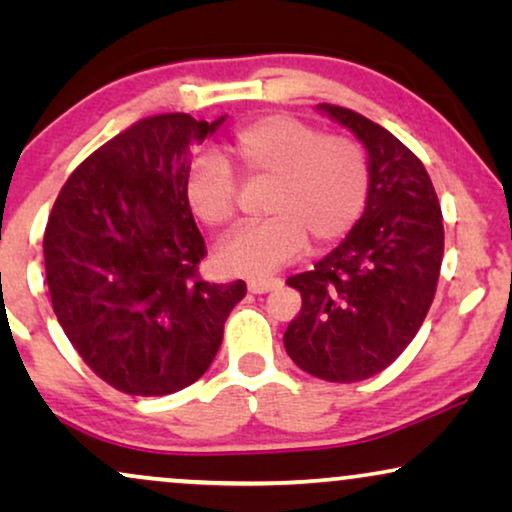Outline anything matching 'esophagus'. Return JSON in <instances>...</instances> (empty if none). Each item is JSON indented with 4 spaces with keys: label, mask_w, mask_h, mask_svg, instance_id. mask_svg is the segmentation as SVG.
<instances>
[{
    "label": "esophagus",
    "mask_w": 512,
    "mask_h": 512,
    "mask_svg": "<svg viewBox=\"0 0 512 512\" xmlns=\"http://www.w3.org/2000/svg\"><path fill=\"white\" fill-rule=\"evenodd\" d=\"M282 286V279L272 277V279H249L247 282V289L251 293H268L272 289H279Z\"/></svg>",
    "instance_id": "esophagus-1"
}]
</instances>
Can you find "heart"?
<instances>
[{
  "label": "heart",
  "instance_id": "b5f03b06",
  "mask_svg": "<svg viewBox=\"0 0 512 512\" xmlns=\"http://www.w3.org/2000/svg\"><path fill=\"white\" fill-rule=\"evenodd\" d=\"M230 153L244 177L268 181L263 212L270 216L240 228L216 251V265L228 275H270L305 249L307 237L314 249L331 247L366 209L368 158L354 139L321 135L296 116L268 114L233 132ZM237 193L226 160L202 156L188 170V207L207 226L233 221Z\"/></svg>",
  "mask_w": 512,
  "mask_h": 512
}]
</instances>
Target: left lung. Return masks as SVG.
<instances>
[{"label": "left lung", "instance_id": "8db88e82", "mask_svg": "<svg viewBox=\"0 0 512 512\" xmlns=\"http://www.w3.org/2000/svg\"><path fill=\"white\" fill-rule=\"evenodd\" d=\"M368 149L366 212L331 254L286 279L303 307L284 333L298 368L359 382L391 366L436 296L445 235L431 177L415 153L352 109L319 104Z\"/></svg>", "mask_w": 512, "mask_h": 512}]
</instances>
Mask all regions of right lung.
<instances>
[{
  "label": "right lung",
  "mask_w": 512,
  "mask_h": 512,
  "mask_svg": "<svg viewBox=\"0 0 512 512\" xmlns=\"http://www.w3.org/2000/svg\"><path fill=\"white\" fill-rule=\"evenodd\" d=\"M188 114L132 123L62 186L44 233L53 312L97 377L167 396L212 366L242 279L200 277L207 256L186 200L191 146L219 128Z\"/></svg>",
  "instance_id": "1"
}]
</instances>
